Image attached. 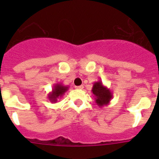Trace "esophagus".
<instances>
[{
    "label": "esophagus",
    "instance_id": "esophagus-1",
    "mask_svg": "<svg viewBox=\"0 0 159 159\" xmlns=\"http://www.w3.org/2000/svg\"><path fill=\"white\" fill-rule=\"evenodd\" d=\"M75 88H76V89H79V90H82V89H84V86H83V85H80V86L75 87Z\"/></svg>",
    "mask_w": 159,
    "mask_h": 159
}]
</instances>
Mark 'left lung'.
Returning a JSON list of instances; mask_svg holds the SVG:
<instances>
[{
    "instance_id": "left-lung-1",
    "label": "left lung",
    "mask_w": 159,
    "mask_h": 159,
    "mask_svg": "<svg viewBox=\"0 0 159 159\" xmlns=\"http://www.w3.org/2000/svg\"><path fill=\"white\" fill-rule=\"evenodd\" d=\"M92 92L95 97V102L99 107L107 106L113 98L111 91L104 86L100 80L94 83Z\"/></svg>"
}]
</instances>
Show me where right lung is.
Segmentation results:
<instances>
[{
  "instance_id": "1",
  "label": "right lung",
  "mask_w": 159,
  "mask_h": 159,
  "mask_svg": "<svg viewBox=\"0 0 159 159\" xmlns=\"http://www.w3.org/2000/svg\"><path fill=\"white\" fill-rule=\"evenodd\" d=\"M69 87L64 86L62 84H55L53 86L52 92L48 94V98L50 102L52 103H56L60 98H62L63 95L68 90Z\"/></svg>"
}]
</instances>
